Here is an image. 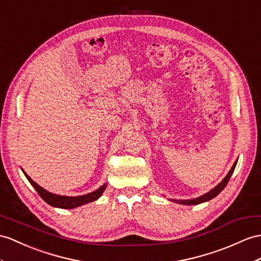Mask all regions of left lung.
I'll use <instances>...</instances> for the list:
<instances>
[{
  "instance_id": "left-lung-1",
  "label": "left lung",
  "mask_w": 261,
  "mask_h": 261,
  "mask_svg": "<svg viewBox=\"0 0 261 261\" xmlns=\"http://www.w3.org/2000/svg\"><path fill=\"white\" fill-rule=\"evenodd\" d=\"M237 162H238V161H236V162L233 163L231 169L229 170V173L227 174V176L225 177L224 179H222V181L219 182L218 185L216 186L215 188H213V189L211 190V192H208V193H206L205 195H202V196L198 197V198H195V199H186V200L170 199V200L174 201V202H178V204H181V205H198V204H201V202H205V201H208V200H211V199L215 198V197L217 196V195L221 192V190L226 187L228 181H229L230 177H231V175H232V173H233V170H234V168H236Z\"/></svg>"
}]
</instances>
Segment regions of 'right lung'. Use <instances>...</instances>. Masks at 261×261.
I'll return each instance as SVG.
<instances>
[{
  "label": "right lung",
  "instance_id": "right-lung-1",
  "mask_svg": "<svg viewBox=\"0 0 261 261\" xmlns=\"http://www.w3.org/2000/svg\"><path fill=\"white\" fill-rule=\"evenodd\" d=\"M24 175L27 176V178L29 179V181L31 182V185L35 188V190L39 195L41 196V198L47 202L48 205L53 206V207H57V208H64V209H72L75 207H79L82 205L88 204V202H92L94 200L98 199L99 197L101 196V194L104 193V190L106 189V184H104L103 186H100L98 189L95 190L93 193L83 195V196H75V197H68V196H60V195H55L47 192L44 188H42L40 185H37L35 181H33L31 179V177L23 171Z\"/></svg>",
  "mask_w": 261,
  "mask_h": 261
}]
</instances>
